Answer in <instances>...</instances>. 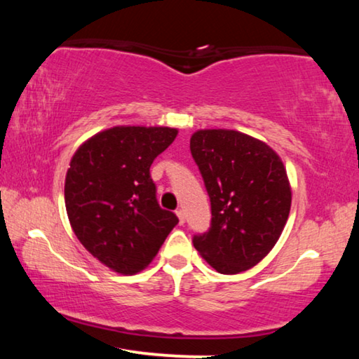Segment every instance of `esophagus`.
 Segmentation results:
<instances>
[{"label": "esophagus", "mask_w": 359, "mask_h": 359, "mask_svg": "<svg viewBox=\"0 0 359 359\" xmlns=\"http://www.w3.org/2000/svg\"><path fill=\"white\" fill-rule=\"evenodd\" d=\"M175 214H177V217H179L180 224H184L185 223V212L182 209H177V210H175Z\"/></svg>", "instance_id": "1"}]
</instances>
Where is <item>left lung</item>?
<instances>
[{"mask_svg": "<svg viewBox=\"0 0 359 359\" xmlns=\"http://www.w3.org/2000/svg\"><path fill=\"white\" fill-rule=\"evenodd\" d=\"M210 198V228L193 245L220 274L258 264L280 238L291 208L283 163L269 145L233 130H201L190 139Z\"/></svg>", "mask_w": 359, "mask_h": 359, "instance_id": "left-lung-1", "label": "left lung"}]
</instances>
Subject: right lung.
I'll return each mask as SVG.
<instances>
[{"instance_id": "right-lung-1", "label": "right lung", "mask_w": 359, "mask_h": 359, "mask_svg": "<svg viewBox=\"0 0 359 359\" xmlns=\"http://www.w3.org/2000/svg\"><path fill=\"white\" fill-rule=\"evenodd\" d=\"M177 136L168 126H115L88 139L71 160L65 204L87 250L120 274L142 271L179 223L160 208L150 166Z\"/></svg>"}]
</instances>
